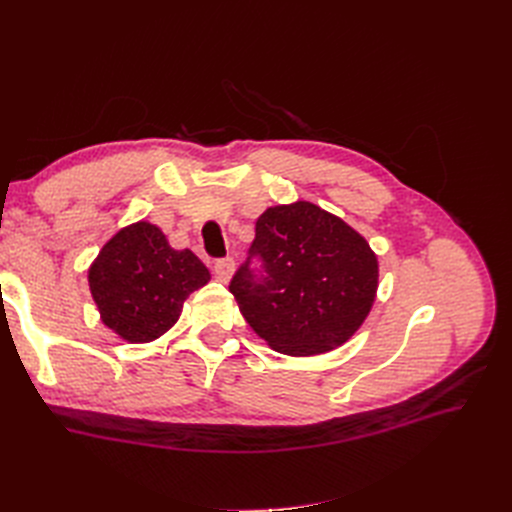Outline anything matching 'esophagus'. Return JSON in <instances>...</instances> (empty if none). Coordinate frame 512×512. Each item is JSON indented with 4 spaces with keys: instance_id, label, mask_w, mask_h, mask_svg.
Instances as JSON below:
<instances>
[{
    "instance_id": "34e87169",
    "label": "esophagus",
    "mask_w": 512,
    "mask_h": 512,
    "mask_svg": "<svg viewBox=\"0 0 512 512\" xmlns=\"http://www.w3.org/2000/svg\"><path fill=\"white\" fill-rule=\"evenodd\" d=\"M232 271H235V260H232L230 256L226 258H218L213 262V273H215V280L226 284L230 280Z\"/></svg>"
}]
</instances>
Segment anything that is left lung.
I'll list each match as a JSON object with an SVG mask.
<instances>
[{
  "label": "left lung",
  "instance_id": "1",
  "mask_svg": "<svg viewBox=\"0 0 512 512\" xmlns=\"http://www.w3.org/2000/svg\"><path fill=\"white\" fill-rule=\"evenodd\" d=\"M256 257L261 269L251 267ZM247 324L282 354L329 352L356 333L378 290V258L344 220L305 203L269 207L230 282Z\"/></svg>",
  "mask_w": 512,
  "mask_h": 512
}]
</instances>
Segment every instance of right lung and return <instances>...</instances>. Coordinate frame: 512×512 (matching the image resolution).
I'll use <instances>...</instances> for the list:
<instances>
[{
    "instance_id": "1",
    "label": "right lung",
    "mask_w": 512,
    "mask_h": 512,
    "mask_svg": "<svg viewBox=\"0 0 512 512\" xmlns=\"http://www.w3.org/2000/svg\"><path fill=\"white\" fill-rule=\"evenodd\" d=\"M209 280L194 252L173 250L149 222L121 228L89 269L102 322L130 344L164 335L179 320L183 301Z\"/></svg>"
}]
</instances>
